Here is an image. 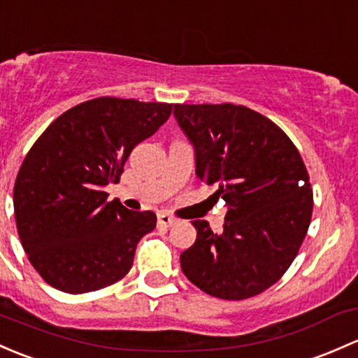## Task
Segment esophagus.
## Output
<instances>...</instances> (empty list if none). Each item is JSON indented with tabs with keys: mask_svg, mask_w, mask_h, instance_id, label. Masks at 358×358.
I'll list each match as a JSON object with an SVG mask.
<instances>
[{
	"mask_svg": "<svg viewBox=\"0 0 358 358\" xmlns=\"http://www.w3.org/2000/svg\"><path fill=\"white\" fill-rule=\"evenodd\" d=\"M175 223H176V220L173 216H169V214H164V213L157 214V224H159V227L169 228V227H173Z\"/></svg>",
	"mask_w": 358,
	"mask_h": 358,
	"instance_id": "esophagus-1",
	"label": "esophagus"
}]
</instances>
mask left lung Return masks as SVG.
I'll list each match as a JSON object with an SVG mask.
<instances>
[{
    "mask_svg": "<svg viewBox=\"0 0 358 358\" xmlns=\"http://www.w3.org/2000/svg\"><path fill=\"white\" fill-rule=\"evenodd\" d=\"M194 145L195 175L227 202L223 231L192 221L194 245L180 255L187 278L209 295L243 300L273 287L307 235L312 190L288 135L257 111L235 104H175Z\"/></svg>",
    "mask_w": 358,
    "mask_h": 358,
    "instance_id": "left-lung-1",
    "label": "left lung"
}]
</instances>
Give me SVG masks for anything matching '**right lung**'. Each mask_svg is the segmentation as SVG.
Here are the masks:
<instances>
[{"label":"right lung","mask_w":358,"mask_h":358,"mask_svg":"<svg viewBox=\"0 0 358 358\" xmlns=\"http://www.w3.org/2000/svg\"><path fill=\"white\" fill-rule=\"evenodd\" d=\"M173 104L97 97L65 111L22 163L13 209L30 264L52 288L87 293L122 280L152 210H130L104 192L131 149L156 134Z\"/></svg>","instance_id":"1"}]
</instances>
